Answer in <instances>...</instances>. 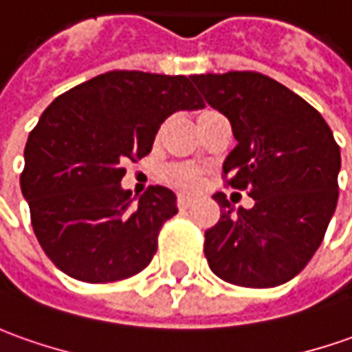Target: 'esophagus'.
Returning <instances> with one entry per match:
<instances>
[{
	"label": "esophagus",
	"instance_id": "34e87169",
	"mask_svg": "<svg viewBox=\"0 0 352 352\" xmlns=\"http://www.w3.org/2000/svg\"><path fill=\"white\" fill-rule=\"evenodd\" d=\"M177 206L181 208V210H186V208H190V206H192V198L179 195V198H177Z\"/></svg>",
	"mask_w": 352,
	"mask_h": 352
}]
</instances>
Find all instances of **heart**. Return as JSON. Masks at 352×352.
I'll return each mask as SVG.
<instances>
[{
	"label": "heart",
	"mask_w": 352,
	"mask_h": 352,
	"mask_svg": "<svg viewBox=\"0 0 352 352\" xmlns=\"http://www.w3.org/2000/svg\"><path fill=\"white\" fill-rule=\"evenodd\" d=\"M166 181L171 186H175L183 192H195L198 186L202 185V173L195 167L185 164H175L166 169Z\"/></svg>",
	"instance_id": "heart-1"
}]
</instances>
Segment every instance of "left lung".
<instances>
[{
	"label": "left lung",
	"instance_id": "obj_1",
	"mask_svg": "<svg viewBox=\"0 0 352 352\" xmlns=\"http://www.w3.org/2000/svg\"><path fill=\"white\" fill-rule=\"evenodd\" d=\"M190 80L233 129L227 183L254 200L235 210L223 192L214 195L221 217L206 231L210 270L241 287L287 283L314 256L336 212L341 154L333 133L308 102L266 75L231 71Z\"/></svg>",
	"mask_w": 352,
	"mask_h": 352
}]
</instances>
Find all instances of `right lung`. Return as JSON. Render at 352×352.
Wrapping results in <instances>:
<instances>
[{
  "label": "right lung",
  "instance_id": "right-lung-1",
  "mask_svg": "<svg viewBox=\"0 0 352 352\" xmlns=\"http://www.w3.org/2000/svg\"><path fill=\"white\" fill-rule=\"evenodd\" d=\"M204 102L183 75L109 71L56 98L28 135L21 190L36 239L63 274L109 283L142 272L177 196L121 186L126 160L150 154L160 125Z\"/></svg>",
  "mask_w": 352,
  "mask_h": 352
}]
</instances>
